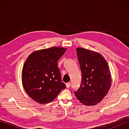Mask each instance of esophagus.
I'll list each match as a JSON object with an SVG mask.
<instances>
[{
  "mask_svg": "<svg viewBox=\"0 0 129 129\" xmlns=\"http://www.w3.org/2000/svg\"><path fill=\"white\" fill-rule=\"evenodd\" d=\"M70 86V83H67L66 84V86H67V88H69Z\"/></svg>",
  "mask_w": 129,
  "mask_h": 129,
  "instance_id": "34e87169",
  "label": "esophagus"
}]
</instances>
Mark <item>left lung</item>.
Wrapping results in <instances>:
<instances>
[{
    "instance_id": "obj_1",
    "label": "left lung",
    "mask_w": 129,
    "mask_h": 129,
    "mask_svg": "<svg viewBox=\"0 0 129 129\" xmlns=\"http://www.w3.org/2000/svg\"><path fill=\"white\" fill-rule=\"evenodd\" d=\"M81 72L80 86L75 95L85 105H95L108 94L111 76L108 62L99 53L84 48H76Z\"/></svg>"
}]
</instances>
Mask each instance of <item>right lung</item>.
<instances>
[{
    "label": "right lung",
    "instance_id": "1",
    "mask_svg": "<svg viewBox=\"0 0 129 129\" xmlns=\"http://www.w3.org/2000/svg\"><path fill=\"white\" fill-rule=\"evenodd\" d=\"M67 49L53 47L35 51L24 63L21 73L24 89L40 104L51 102L66 87L61 81L57 61Z\"/></svg>",
    "mask_w": 129,
    "mask_h": 129
}]
</instances>
